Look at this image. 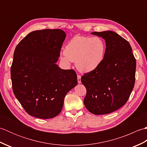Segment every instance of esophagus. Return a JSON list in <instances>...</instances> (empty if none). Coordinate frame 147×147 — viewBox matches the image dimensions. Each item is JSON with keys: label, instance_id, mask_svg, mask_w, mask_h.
<instances>
[{"label": "esophagus", "instance_id": "obj_1", "mask_svg": "<svg viewBox=\"0 0 147 147\" xmlns=\"http://www.w3.org/2000/svg\"><path fill=\"white\" fill-rule=\"evenodd\" d=\"M77 79H78V83H82V82H81V76L80 75V74H78Z\"/></svg>", "mask_w": 147, "mask_h": 147}]
</instances>
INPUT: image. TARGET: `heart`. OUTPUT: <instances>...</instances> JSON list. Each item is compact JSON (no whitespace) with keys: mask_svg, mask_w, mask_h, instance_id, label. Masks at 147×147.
Returning <instances> with one entry per match:
<instances>
[{"mask_svg":"<svg viewBox=\"0 0 147 147\" xmlns=\"http://www.w3.org/2000/svg\"><path fill=\"white\" fill-rule=\"evenodd\" d=\"M106 50L104 40L98 36H75L65 45L61 60L69 65L76 62L79 71L89 73L97 69L104 61Z\"/></svg>","mask_w":147,"mask_h":147,"instance_id":"obj_1","label":"heart"}]
</instances>
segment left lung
Returning a JSON list of instances; mask_svg holds the SVG:
<instances>
[{
	"instance_id": "8db88e82",
	"label": "left lung",
	"mask_w": 147,
	"mask_h": 147,
	"mask_svg": "<svg viewBox=\"0 0 147 147\" xmlns=\"http://www.w3.org/2000/svg\"><path fill=\"white\" fill-rule=\"evenodd\" d=\"M104 38V61L81 81L86 89V108L96 115L111 113L127 102L135 86L136 59L129 42L112 31L92 33Z\"/></svg>"
}]
</instances>
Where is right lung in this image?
<instances>
[{"label": "right lung", "mask_w": 147, "mask_h": 147, "mask_svg": "<svg viewBox=\"0 0 147 147\" xmlns=\"http://www.w3.org/2000/svg\"><path fill=\"white\" fill-rule=\"evenodd\" d=\"M65 33L59 29L30 33L18 43L11 67L14 94L28 114L40 119L60 113L66 93L77 85L73 69L55 64Z\"/></svg>", "instance_id": "obj_1"}]
</instances>
